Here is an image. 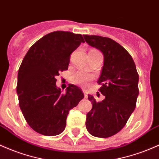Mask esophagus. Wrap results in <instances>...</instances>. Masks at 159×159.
Segmentation results:
<instances>
[{
    "label": "esophagus",
    "mask_w": 159,
    "mask_h": 159,
    "mask_svg": "<svg viewBox=\"0 0 159 159\" xmlns=\"http://www.w3.org/2000/svg\"><path fill=\"white\" fill-rule=\"evenodd\" d=\"M83 93L84 94V97L85 98H88V93H87V91L85 90H83Z\"/></svg>",
    "instance_id": "esophagus-1"
}]
</instances>
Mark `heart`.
Listing matches in <instances>:
<instances>
[{"instance_id":"heart-1","label":"heart","mask_w":159,"mask_h":159,"mask_svg":"<svg viewBox=\"0 0 159 159\" xmlns=\"http://www.w3.org/2000/svg\"><path fill=\"white\" fill-rule=\"evenodd\" d=\"M92 79H93V77L90 75L82 71H78L73 76V81H74V83L83 87L87 86Z\"/></svg>"}]
</instances>
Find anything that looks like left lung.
Wrapping results in <instances>:
<instances>
[{
	"label": "left lung",
	"instance_id": "1",
	"mask_svg": "<svg viewBox=\"0 0 159 159\" xmlns=\"http://www.w3.org/2000/svg\"><path fill=\"white\" fill-rule=\"evenodd\" d=\"M90 46L100 50L104 57L98 84L105 99H88L92 109L87 114L86 128L91 135L101 138L111 137L125 127L134 111L139 95V75L133 58L121 45L109 38L84 35Z\"/></svg>",
	"mask_w": 159,
	"mask_h": 159
}]
</instances>
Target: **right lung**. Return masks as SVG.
Here are the masks:
<instances>
[{
    "label": "right lung",
    "mask_w": 159,
    "mask_h": 159,
    "mask_svg": "<svg viewBox=\"0 0 159 159\" xmlns=\"http://www.w3.org/2000/svg\"><path fill=\"white\" fill-rule=\"evenodd\" d=\"M81 43H84L81 34L49 33L31 47L19 69L16 92L20 109L29 126L42 135L62 133L69 110L84 97L74 84H69L65 93L56 85V77L67 70L71 53Z\"/></svg>",
    "instance_id": "add662e5"
}]
</instances>
